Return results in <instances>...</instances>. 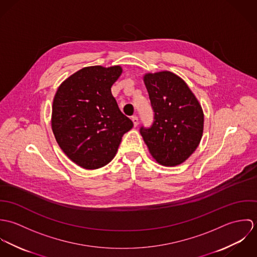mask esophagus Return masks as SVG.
I'll use <instances>...</instances> for the list:
<instances>
[{"label":"esophagus","instance_id":"34e87169","mask_svg":"<svg viewBox=\"0 0 257 257\" xmlns=\"http://www.w3.org/2000/svg\"><path fill=\"white\" fill-rule=\"evenodd\" d=\"M132 120H133V122H134V125H135V126H137V125L139 124V117H138L137 115L132 116Z\"/></svg>","mask_w":257,"mask_h":257}]
</instances>
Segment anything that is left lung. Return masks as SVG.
Returning <instances> with one entry per match:
<instances>
[{
  "label": "left lung",
  "mask_w": 257,
  "mask_h": 257,
  "mask_svg": "<svg viewBox=\"0 0 257 257\" xmlns=\"http://www.w3.org/2000/svg\"><path fill=\"white\" fill-rule=\"evenodd\" d=\"M153 122L140 132L152 157L161 165L176 166L199 146L204 113L183 80L169 71L145 76Z\"/></svg>",
  "instance_id": "8db88e82"
}]
</instances>
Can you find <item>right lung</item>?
<instances>
[{"label": "right lung", "mask_w": 257, "mask_h": 257, "mask_svg": "<svg viewBox=\"0 0 257 257\" xmlns=\"http://www.w3.org/2000/svg\"><path fill=\"white\" fill-rule=\"evenodd\" d=\"M121 71L120 66L85 67L67 78L55 94L51 117L55 140L85 169L107 165L134 125L110 93Z\"/></svg>", "instance_id": "obj_1"}]
</instances>
